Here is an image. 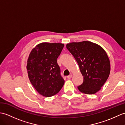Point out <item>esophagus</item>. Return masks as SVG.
<instances>
[{
	"label": "esophagus",
	"instance_id": "obj_1",
	"mask_svg": "<svg viewBox=\"0 0 125 125\" xmlns=\"http://www.w3.org/2000/svg\"><path fill=\"white\" fill-rule=\"evenodd\" d=\"M72 74H70L69 76H67V78H68V79H71V78H72Z\"/></svg>",
	"mask_w": 125,
	"mask_h": 125
}]
</instances>
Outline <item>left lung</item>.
Returning <instances> with one entry per match:
<instances>
[{
	"instance_id": "left-lung-1",
	"label": "left lung",
	"mask_w": 125,
	"mask_h": 125,
	"mask_svg": "<svg viewBox=\"0 0 125 125\" xmlns=\"http://www.w3.org/2000/svg\"><path fill=\"white\" fill-rule=\"evenodd\" d=\"M66 47L79 66L83 82L78 86L83 93L94 94L106 82L110 72L108 55L100 46L88 41L71 42Z\"/></svg>"
}]
</instances>
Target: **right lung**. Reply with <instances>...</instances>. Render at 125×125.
Segmentation results:
<instances>
[{
	"label": "right lung",
	"instance_id": "obj_1",
	"mask_svg": "<svg viewBox=\"0 0 125 125\" xmlns=\"http://www.w3.org/2000/svg\"><path fill=\"white\" fill-rule=\"evenodd\" d=\"M64 46L61 43L42 42L33 48L29 56V78L36 91L45 97L58 93L64 83L57 62Z\"/></svg>",
	"mask_w": 125,
	"mask_h": 125
}]
</instances>
